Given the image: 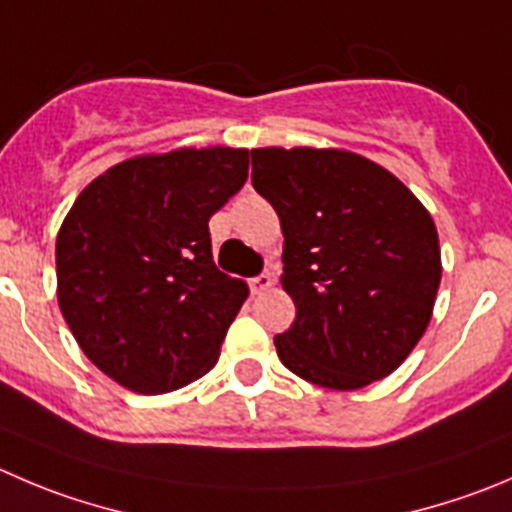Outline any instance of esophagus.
<instances>
[{
	"label": "esophagus",
	"mask_w": 512,
	"mask_h": 512,
	"mask_svg": "<svg viewBox=\"0 0 512 512\" xmlns=\"http://www.w3.org/2000/svg\"><path fill=\"white\" fill-rule=\"evenodd\" d=\"M271 284H274V276H271V274H259V276H253V279L248 281V286H251L253 294H261V291L271 289Z\"/></svg>",
	"instance_id": "1"
}]
</instances>
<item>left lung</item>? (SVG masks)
<instances>
[{
	"mask_svg": "<svg viewBox=\"0 0 512 512\" xmlns=\"http://www.w3.org/2000/svg\"><path fill=\"white\" fill-rule=\"evenodd\" d=\"M251 183L279 213L296 304L276 334L286 369L326 389L392 374L432 319L440 241L427 208L389 170L347 150L256 148Z\"/></svg>",
	"mask_w": 512,
	"mask_h": 512,
	"instance_id": "obj_1",
	"label": "left lung"
}]
</instances>
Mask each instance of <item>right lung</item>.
<instances>
[{
	"mask_svg": "<svg viewBox=\"0 0 512 512\" xmlns=\"http://www.w3.org/2000/svg\"><path fill=\"white\" fill-rule=\"evenodd\" d=\"M246 178V148H180L123 160L77 196L57 233V299L100 372L163 394L218 362L248 286L216 269L208 221Z\"/></svg>",
	"mask_w": 512,
	"mask_h": 512,
	"instance_id": "right-lung-1",
	"label": "right lung"
}]
</instances>
